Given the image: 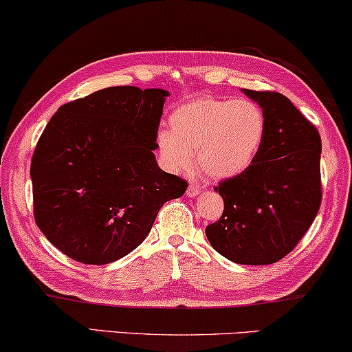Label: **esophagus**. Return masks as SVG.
Masks as SVG:
<instances>
[{"label": "esophagus", "instance_id": "obj_1", "mask_svg": "<svg viewBox=\"0 0 352 352\" xmlns=\"http://www.w3.org/2000/svg\"><path fill=\"white\" fill-rule=\"evenodd\" d=\"M200 192V187L197 184H194V182H189V186H187V195L189 197H195Z\"/></svg>", "mask_w": 352, "mask_h": 352}]
</instances>
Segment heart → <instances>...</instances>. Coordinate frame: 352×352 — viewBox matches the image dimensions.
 <instances>
[{
	"label": "heart",
	"mask_w": 352,
	"mask_h": 352,
	"mask_svg": "<svg viewBox=\"0 0 352 352\" xmlns=\"http://www.w3.org/2000/svg\"><path fill=\"white\" fill-rule=\"evenodd\" d=\"M171 132L158 134V148L171 170H187L195 155L199 170L212 179L243 173L265 135V116L249 100L204 97L182 104L170 118Z\"/></svg>",
	"instance_id": "b5f03b06"
}]
</instances>
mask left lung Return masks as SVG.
Masks as SVG:
<instances>
[{"mask_svg":"<svg viewBox=\"0 0 352 352\" xmlns=\"http://www.w3.org/2000/svg\"><path fill=\"white\" fill-rule=\"evenodd\" d=\"M265 116V135L254 162L215 186L225 204L205 228L212 248L243 265H270L293 250L322 204L317 127L278 92L244 89Z\"/></svg>","mask_w":352,"mask_h":352,"instance_id":"left-lung-1","label":"left lung"}]
</instances>
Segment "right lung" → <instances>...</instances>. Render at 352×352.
<instances>
[{
    "label": "right lung",
    "instance_id": "obj_1",
    "mask_svg": "<svg viewBox=\"0 0 352 352\" xmlns=\"http://www.w3.org/2000/svg\"><path fill=\"white\" fill-rule=\"evenodd\" d=\"M166 90L108 87L58 108L30 165L34 217L54 248L87 265L124 257L187 182L153 150Z\"/></svg>",
    "mask_w": 352,
    "mask_h": 352
}]
</instances>
